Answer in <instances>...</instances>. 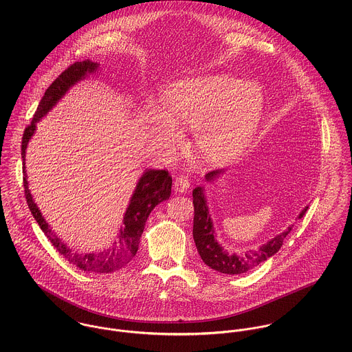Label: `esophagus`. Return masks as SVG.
<instances>
[{"label":"esophagus","mask_w":352,"mask_h":352,"mask_svg":"<svg viewBox=\"0 0 352 352\" xmlns=\"http://www.w3.org/2000/svg\"><path fill=\"white\" fill-rule=\"evenodd\" d=\"M175 191L179 194H186L190 190V180L186 176H179L175 180Z\"/></svg>","instance_id":"esophagus-1"}]
</instances>
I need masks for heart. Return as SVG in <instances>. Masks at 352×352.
<instances>
[{
	"mask_svg": "<svg viewBox=\"0 0 352 352\" xmlns=\"http://www.w3.org/2000/svg\"><path fill=\"white\" fill-rule=\"evenodd\" d=\"M264 111L263 89L251 81L214 73L175 81L164 95V109L151 105L154 141L173 151L180 140L176 126L194 129L201 160L222 164L241 151L254 134Z\"/></svg>",
	"mask_w": 352,
	"mask_h": 352,
	"instance_id": "heart-1",
	"label": "heart"
}]
</instances>
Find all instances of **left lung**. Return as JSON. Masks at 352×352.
Segmentation results:
<instances>
[{
    "mask_svg": "<svg viewBox=\"0 0 352 352\" xmlns=\"http://www.w3.org/2000/svg\"><path fill=\"white\" fill-rule=\"evenodd\" d=\"M225 172H226L225 169L212 170V172H208L204 176V179L207 183L212 184L219 177H222ZM192 197H194V208H195L192 234H194L197 250L199 252L204 264L221 274L239 275V274H245L252 268L257 267L258 264H261L263 261H265L267 258H270L280 250L283 240L293 229V225H290L285 232L276 234L267 243L250 251L243 252V253L228 252L223 250V247L217 240L214 222L210 215L207 198H206V188L203 186L197 187L192 191ZM307 207L309 206H305L302 208L301 212L297 215L296 219H300L303 217Z\"/></svg>",
    "mask_w": 352,
    "mask_h": 352,
    "instance_id": "left-lung-1",
    "label": "left lung"
}]
</instances>
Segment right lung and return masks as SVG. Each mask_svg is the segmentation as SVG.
<instances>
[{"label":"right lung","mask_w":352,"mask_h":352,"mask_svg":"<svg viewBox=\"0 0 352 352\" xmlns=\"http://www.w3.org/2000/svg\"><path fill=\"white\" fill-rule=\"evenodd\" d=\"M100 63L85 59L76 62L67 67L45 92V96L38 105L31 124L25 129L21 142V158H23V173H24V191L28 207L39 223L43 233L47 236L54 248L65 256L70 263L81 268L82 271L95 274H109L120 270L129 264L140 247V240L145 229V223L151 210L161 201H168L170 197L172 177L166 170L162 169H145L137 182L134 192L130 198L126 212L123 215V225L119 229L116 240L108 250L91 253H81L69 248L59 237L54 233L49 222L42 215L38 204L34 201L32 194L28 188V177L25 170V153L30 141L36 133V124L50 112L59 100L73 88L77 82L96 74Z\"/></svg>","instance_id":"obj_1"}]
</instances>
